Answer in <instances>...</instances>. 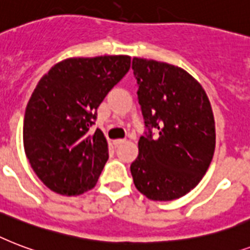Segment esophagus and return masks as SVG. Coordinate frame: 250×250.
<instances>
[{"label": "esophagus", "instance_id": "1", "mask_svg": "<svg viewBox=\"0 0 250 250\" xmlns=\"http://www.w3.org/2000/svg\"><path fill=\"white\" fill-rule=\"evenodd\" d=\"M123 143H125V139H115V141H113V146L119 147L121 146Z\"/></svg>", "mask_w": 250, "mask_h": 250}]
</instances>
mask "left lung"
<instances>
[{
  "instance_id": "left-lung-1",
  "label": "left lung",
  "mask_w": 250,
  "mask_h": 250,
  "mask_svg": "<svg viewBox=\"0 0 250 250\" xmlns=\"http://www.w3.org/2000/svg\"><path fill=\"white\" fill-rule=\"evenodd\" d=\"M145 126L130 172L135 188L152 201H172L198 185L215 150V121L198 81L175 65L133 59ZM160 133L152 138V129Z\"/></svg>"
}]
</instances>
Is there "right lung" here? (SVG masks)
Masks as SVG:
<instances>
[{
    "label": "right lung",
    "instance_id": "add662e5",
    "mask_svg": "<svg viewBox=\"0 0 250 250\" xmlns=\"http://www.w3.org/2000/svg\"><path fill=\"white\" fill-rule=\"evenodd\" d=\"M129 69V56L73 57L39 81L24 113L23 146L36 176L55 193L79 195L98 183L108 143L100 129L88 130Z\"/></svg>",
    "mask_w": 250,
    "mask_h": 250
}]
</instances>
